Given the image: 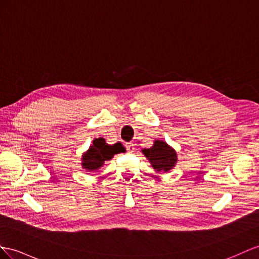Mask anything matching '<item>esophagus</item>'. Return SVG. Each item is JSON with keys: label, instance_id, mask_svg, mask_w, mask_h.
<instances>
[{"label": "esophagus", "instance_id": "esophagus-1", "mask_svg": "<svg viewBox=\"0 0 259 259\" xmlns=\"http://www.w3.org/2000/svg\"><path fill=\"white\" fill-rule=\"evenodd\" d=\"M125 148H127V151L130 152V153H132V152H135V144L134 143H125Z\"/></svg>", "mask_w": 259, "mask_h": 259}]
</instances>
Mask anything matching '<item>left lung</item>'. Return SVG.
Listing matches in <instances>:
<instances>
[{"label":"left lung","mask_w":259,"mask_h":259,"mask_svg":"<svg viewBox=\"0 0 259 259\" xmlns=\"http://www.w3.org/2000/svg\"><path fill=\"white\" fill-rule=\"evenodd\" d=\"M142 152L148 157L153 168L157 171L169 170L171 167H174L177 161L176 152L169 148L166 143L160 140H156L153 147L144 149Z\"/></svg>","instance_id":"obj_1"}]
</instances>
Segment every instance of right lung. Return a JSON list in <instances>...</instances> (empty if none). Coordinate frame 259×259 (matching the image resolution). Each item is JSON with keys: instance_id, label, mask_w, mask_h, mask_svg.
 <instances>
[{"instance_id": "obj_1", "label": "right lung", "mask_w": 259, "mask_h": 259, "mask_svg": "<svg viewBox=\"0 0 259 259\" xmlns=\"http://www.w3.org/2000/svg\"><path fill=\"white\" fill-rule=\"evenodd\" d=\"M124 152L121 143H115L114 145L106 144L105 139L98 138L93 141L90 150L83 156V167L88 170H96L105 163L114 157L115 154Z\"/></svg>"}]
</instances>
